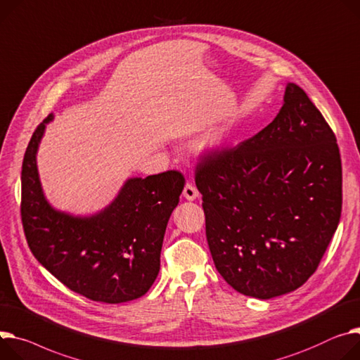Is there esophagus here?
I'll use <instances>...</instances> for the list:
<instances>
[{"label":"esophagus","mask_w":360,"mask_h":360,"mask_svg":"<svg viewBox=\"0 0 360 360\" xmlns=\"http://www.w3.org/2000/svg\"><path fill=\"white\" fill-rule=\"evenodd\" d=\"M183 196H184V199H187L188 202H193V200H196L198 198H199V191H198V188L193 186L191 183H187L186 186H184V188H183Z\"/></svg>","instance_id":"34e87169"}]
</instances>
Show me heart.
<instances>
[{
	"label": "heart",
	"instance_id": "b5f03b06",
	"mask_svg": "<svg viewBox=\"0 0 360 360\" xmlns=\"http://www.w3.org/2000/svg\"><path fill=\"white\" fill-rule=\"evenodd\" d=\"M228 136H229V134H228L226 128H220L216 132H213L209 138V141H207L209 150L213 151V153L222 151L228 144Z\"/></svg>",
	"mask_w": 360,
	"mask_h": 360
}]
</instances>
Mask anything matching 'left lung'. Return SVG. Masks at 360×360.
<instances>
[{"mask_svg": "<svg viewBox=\"0 0 360 360\" xmlns=\"http://www.w3.org/2000/svg\"><path fill=\"white\" fill-rule=\"evenodd\" d=\"M216 269L243 295L288 294L317 269L342 213L336 136L295 84L274 121L196 170Z\"/></svg>", "mask_w": 360, "mask_h": 360, "instance_id": "obj_1", "label": "left lung"}]
</instances>
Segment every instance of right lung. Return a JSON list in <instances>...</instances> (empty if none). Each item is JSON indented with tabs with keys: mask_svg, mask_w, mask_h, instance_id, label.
<instances>
[{
	"mask_svg": "<svg viewBox=\"0 0 360 360\" xmlns=\"http://www.w3.org/2000/svg\"><path fill=\"white\" fill-rule=\"evenodd\" d=\"M50 114L34 131L21 170V220L34 258L72 291L94 301L120 304L143 297L160 271L169 219L179 205V172L129 177L108 206L73 214L47 200L37 151Z\"/></svg>",
	"mask_w": 360,
	"mask_h": 360,
	"instance_id": "1",
	"label": "right lung"
}]
</instances>
